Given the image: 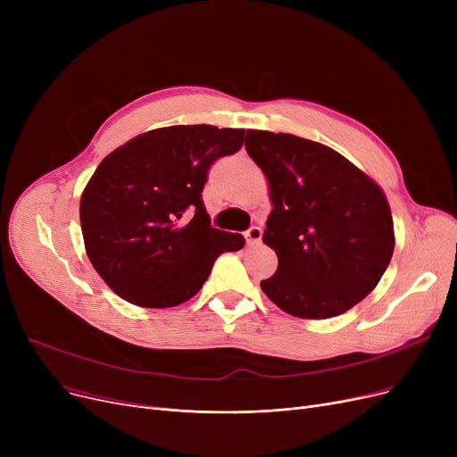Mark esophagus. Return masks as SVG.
<instances>
[{
    "mask_svg": "<svg viewBox=\"0 0 457 457\" xmlns=\"http://www.w3.org/2000/svg\"><path fill=\"white\" fill-rule=\"evenodd\" d=\"M261 237H262V229H261L259 226H252V228L246 231V243H248V246L259 245V243H261Z\"/></svg>",
    "mask_w": 457,
    "mask_h": 457,
    "instance_id": "34e87169",
    "label": "esophagus"
}]
</instances>
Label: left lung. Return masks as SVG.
Masks as SVG:
<instances>
[{
    "label": "left lung",
    "instance_id": "8db88e82",
    "mask_svg": "<svg viewBox=\"0 0 457 457\" xmlns=\"http://www.w3.org/2000/svg\"><path fill=\"white\" fill-rule=\"evenodd\" d=\"M246 152L267 176L272 211L262 243L278 270L261 289L285 313L331 319L361 302L395 250L389 202L346 157L289 133L246 131Z\"/></svg>",
    "mask_w": 457,
    "mask_h": 457
}]
</instances>
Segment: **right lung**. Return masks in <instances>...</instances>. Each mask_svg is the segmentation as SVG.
I'll return each mask as SVG.
<instances>
[{"instance_id": "1", "label": "right lung", "mask_w": 457, "mask_h": 457, "mask_svg": "<svg viewBox=\"0 0 457 457\" xmlns=\"http://www.w3.org/2000/svg\"><path fill=\"white\" fill-rule=\"evenodd\" d=\"M245 129L170 126L111 152L87 183L79 219L87 255L129 303L174 307L195 296L212 262L245 237L211 228L202 202L209 166L241 150ZM187 210L195 212L185 223Z\"/></svg>"}]
</instances>
